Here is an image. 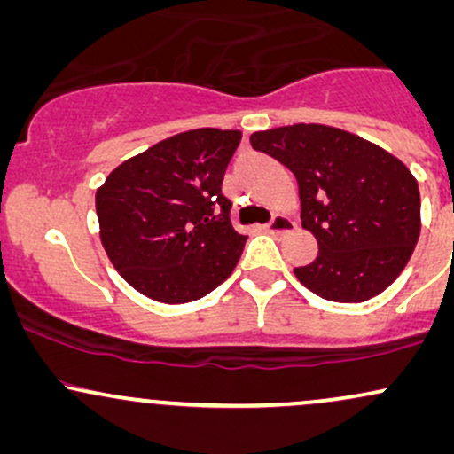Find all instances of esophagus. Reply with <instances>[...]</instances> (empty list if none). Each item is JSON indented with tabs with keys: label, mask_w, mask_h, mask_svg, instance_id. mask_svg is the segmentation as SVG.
<instances>
[{
	"label": "esophagus",
	"mask_w": 454,
	"mask_h": 454,
	"mask_svg": "<svg viewBox=\"0 0 454 454\" xmlns=\"http://www.w3.org/2000/svg\"><path fill=\"white\" fill-rule=\"evenodd\" d=\"M294 228L293 220H288L286 215H275L273 220H270L267 226H264V231L269 234H284V232H290Z\"/></svg>",
	"instance_id": "esophagus-1"
}]
</instances>
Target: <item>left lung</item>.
I'll use <instances>...</instances> for the list:
<instances>
[{
	"label": "left lung",
	"instance_id": "8db88e82",
	"mask_svg": "<svg viewBox=\"0 0 454 454\" xmlns=\"http://www.w3.org/2000/svg\"><path fill=\"white\" fill-rule=\"evenodd\" d=\"M299 184L301 220L317 256L294 269L311 293L335 303H363L405 269L420 234V192L403 161L346 129L322 123L254 132Z\"/></svg>",
	"mask_w": 454,
	"mask_h": 454
}]
</instances>
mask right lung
Instances as JSON below:
<instances>
[{"label":"right lung","instance_id":"add662e5","mask_svg":"<svg viewBox=\"0 0 454 454\" xmlns=\"http://www.w3.org/2000/svg\"><path fill=\"white\" fill-rule=\"evenodd\" d=\"M239 129L200 128L119 164L96 192L100 239L140 294L179 305L231 278L245 247L222 194Z\"/></svg>","mask_w":454,"mask_h":454}]
</instances>
